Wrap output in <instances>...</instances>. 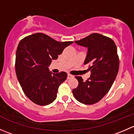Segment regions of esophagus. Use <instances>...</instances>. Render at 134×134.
Wrapping results in <instances>:
<instances>
[{"label": "esophagus", "instance_id": "1", "mask_svg": "<svg viewBox=\"0 0 134 134\" xmlns=\"http://www.w3.org/2000/svg\"><path fill=\"white\" fill-rule=\"evenodd\" d=\"M74 77V76L73 75H71V74H68V75H67V79H71V78H72Z\"/></svg>", "mask_w": 134, "mask_h": 134}]
</instances>
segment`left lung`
I'll return each instance as SVG.
<instances>
[{"label":"left lung","mask_w":134,"mask_h":134,"mask_svg":"<svg viewBox=\"0 0 134 134\" xmlns=\"http://www.w3.org/2000/svg\"><path fill=\"white\" fill-rule=\"evenodd\" d=\"M75 43L88 49L84 65L89 64L91 74L86 81L81 76H75L78 86L72 90V93L81 103L93 104L108 92L118 73L119 59L117 46L111 38L97 33Z\"/></svg>","instance_id":"left-lung-1"}]
</instances>
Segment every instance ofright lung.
Returning a JSON list of instances; mask_svg holds the SVG:
<instances>
[{"instance_id":"add662e5","label":"right lung","mask_w":134,"mask_h":134,"mask_svg":"<svg viewBox=\"0 0 134 134\" xmlns=\"http://www.w3.org/2000/svg\"><path fill=\"white\" fill-rule=\"evenodd\" d=\"M73 41L59 42L42 33L21 40L15 58V72L25 94L34 103L46 106L56 98L59 86L67 79L65 72L52 73L48 65Z\"/></svg>"}]
</instances>
